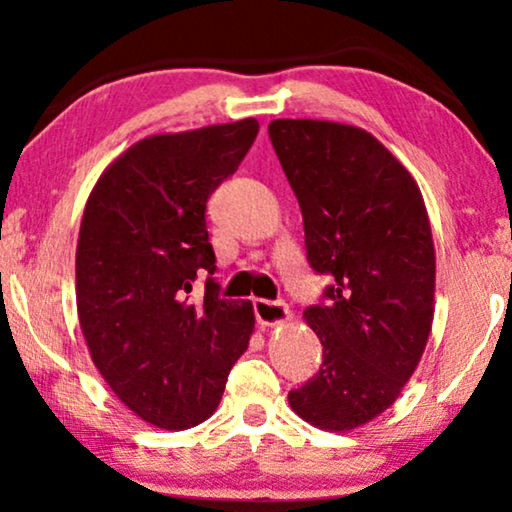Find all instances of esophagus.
<instances>
[{"label":"esophagus","instance_id":"34e87169","mask_svg":"<svg viewBox=\"0 0 512 512\" xmlns=\"http://www.w3.org/2000/svg\"><path fill=\"white\" fill-rule=\"evenodd\" d=\"M254 314H256V321L261 326H277V324H284V321L291 319V310L284 300L256 298Z\"/></svg>","mask_w":512,"mask_h":512}]
</instances>
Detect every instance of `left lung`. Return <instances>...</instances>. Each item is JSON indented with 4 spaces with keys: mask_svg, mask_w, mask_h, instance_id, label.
Here are the masks:
<instances>
[{
    "mask_svg": "<svg viewBox=\"0 0 512 512\" xmlns=\"http://www.w3.org/2000/svg\"><path fill=\"white\" fill-rule=\"evenodd\" d=\"M268 135L303 212L307 261L333 277L303 312L324 361L289 403L319 429L352 431L394 405L429 340V214L412 174L366 130L277 118Z\"/></svg>",
    "mask_w": 512,
    "mask_h": 512,
    "instance_id": "obj_1",
    "label": "left lung"
}]
</instances>
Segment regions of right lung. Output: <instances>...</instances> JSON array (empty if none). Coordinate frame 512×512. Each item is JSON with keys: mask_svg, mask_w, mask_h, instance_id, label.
<instances>
[{"mask_svg": "<svg viewBox=\"0 0 512 512\" xmlns=\"http://www.w3.org/2000/svg\"><path fill=\"white\" fill-rule=\"evenodd\" d=\"M256 135V118H244L146 137L102 172L83 209V338L111 391L158 429L205 422L254 333L249 300L219 298L205 212ZM205 271L195 299L192 282Z\"/></svg>", "mask_w": 512, "mask_h": 512, "instance_id": "obj_1", "label": "right lung"}]
</instances>
